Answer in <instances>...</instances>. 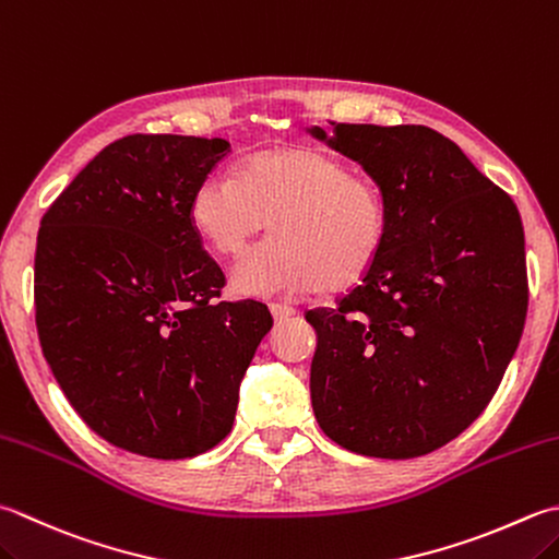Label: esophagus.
<instances>
[{"instance_id": "34e87169", "label": "esophagus", "mask_w": 559, "mask_h": 559, "mask_svg": "<svg viewBox=\"0 0 559 559\" xmlns=\"http://www.w3.org/2000/svg\"><path fill=\"white\" fill-rule=\"evenodd\" d=\"M271 312L276 317V322H286L295 314V310L288 308V305H271Z\"/></svg>"}]
</instances>
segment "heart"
I'll return each instance as SVG.
<instances>
[{"instance_id":"1","label":"heart","mask_w":559,"mask_h":559,"mask_svg":"<svg viewBox=\"0 0 559 559\" xmlns=\"http://www.w3.org/2000/svg\"><path fill=\"white\" fill-rule=\"evenodd\" d=\"M189 215L205 242L227 257L271 221L276 235L233 271L239 293L264 298L354 286L380 257L390 223L385 193L373 179L310 147L261 150L239 174H207Z\"/></svg>"}]
</instances>
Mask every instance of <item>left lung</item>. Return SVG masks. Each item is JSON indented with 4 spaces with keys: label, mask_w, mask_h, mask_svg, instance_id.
Here are the masks:
<instances>
[{
    "label": "left lung",
    "mask_w": 559,
    "mask_h": 559,
    "mask_svg": "<svg viewBox=\"0 0 559 559\" xmlns=\"http://www.w3.org/2000/svg\"><path fill=\"white\" fill-rule=\"evenodd\" d=\"M312 128L385 193L388 237L334 308L305 312L320 429L346 451L407 461L461 436L495 397L528 310L516 203L426 126Z\"/></svg>",
    "instance_id": "8db88e82"
}]
</instances>
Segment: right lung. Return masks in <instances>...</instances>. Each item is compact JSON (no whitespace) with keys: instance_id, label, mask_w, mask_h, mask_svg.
<instances>
[{"instance_id":"obj_1","label":"right lung","mask_w":559,"mask_h":559,"mask_svg":"<svg viewBox=\"0 0 559 559\" xmlns=\"http://www.w3.org/2000/svg\"><path fill=\"white\" fill-rule=\"evenodd\" d=\"M227 152L221 138H120L38 229L33 300L55 380L94 433L157 461L225 439L273 324L264 302L221 300L225 273L189 215Z\"/></svg>"}]
</instances>
